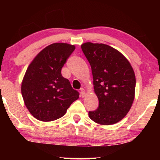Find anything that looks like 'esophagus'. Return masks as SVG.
<instances>
[{"instance_id": "1", "label": "esophagus", "mask_w": 160, "mask_h": 160, "mask_svg": "<svg viewBox=\"0 0 160 160\" xmlns=\"http://www.w3.org/2000/svg\"><path fill=\"white\" fill-rule=\"evenodd\" d=\"M80 94H81L82 98H83L86 95V92H85V90H84V89H82V88L80 89Z\"/></svg>"}]
</instances>
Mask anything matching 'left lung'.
Masks as SVG:
<instances>
[{
	"label": "left lung",
	"mask_w": 160,
	"mask_h": 160,
	"mask_svg": "<svg viewBox=\"0 0 160 160\" xmlns=\"http://www.w3.org/2000/svg\"><path fill=\"white\" fill-rule=\"evenodd\" d=\"M89 62L98 108L89 111L92 120L102 125L119 122L129 111L135 98V76L128 61L110 46L90 42L81 45Z\"/></svg>",
	"instance_id": "obj_1"
}]
</instances>
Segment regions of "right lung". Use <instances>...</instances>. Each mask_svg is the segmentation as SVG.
<instances>
[{"label": "right lung", "mask_w": 160, "mask_h": 160, "mask_svg": "<svg viewBox=\"0 0 160 160\" xmlns=\"http://www.w3.org/2000/svg\"><path fill=\"white\" fill-rule=\"evenodd\" d=\"M74 49V45L52 43L40 51L28 68L22 95L29 112L38 120L48 122L59 119L79 98L78 92L61 73Z\"/></svg>", "instance_id": "right-lung-1"}]
</instances>
